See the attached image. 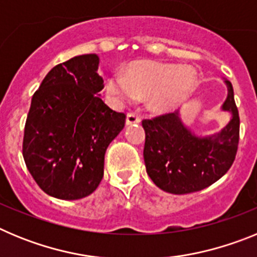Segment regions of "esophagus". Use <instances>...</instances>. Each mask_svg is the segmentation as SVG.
I'll return each mask as SVG.
<instances>
[{
	"mask_svg": "<svg viewBox=\"0 0 257 257\" xmlns=\"http://www.w3.org/2000/svg\"><path fill=\"white\" fill-rule=\"evenodd\" d=\"M140 121H142V119H140L139 114H136V113H134V112H130L128 114H127V118H126V123L127 124L139 123Z\"/></svg>",
	"mask_w": 257,
	"mask_h": 257,
	"instance_id": "1",
	"label": "esophagus"
}]
</instances>
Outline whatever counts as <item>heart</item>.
I'll return each instance as SVG.
<instances>
[{
    "instance_id": "1",
    "label": "heart",
    "mask_w": 257,
    "mask_h": 257,
    "mask_svg": "<svg viewBox=\"0 0 257 257\" xmlns=\"http://www.w3.org/2000/svg\"><path fill=\"white\" fill-rule=\"evenodd\" d=\"M196 83V72L162 61H136L127 72L115 70L106 79V92L115 104L133 103L148 96V104L157 112L176 108Z\"/></svg>"
}]
</instances>
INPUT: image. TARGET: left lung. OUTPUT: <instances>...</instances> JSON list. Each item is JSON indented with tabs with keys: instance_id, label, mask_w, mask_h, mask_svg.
Masks as SVG:
<instances>
[{
	"instance_id": "8db88e82",
	"label": "left lung",
	"mask_w": 257,
	"mask_h": 257,
	"mask_svg": "<svg viewBox=\"0 0 257 257\" xmlns=\"http://www.w3.org/2000/svg\"><path fill=\"white\" fill-rule=\"evenodd\" d=\"M222 110L231 119L217 135L197 138L184 126L179 112L143 119L144 162L157 187L172 194H187L210 187L228 172L239 142V114L229 81Z\"/></svg>"
}]
</instances>
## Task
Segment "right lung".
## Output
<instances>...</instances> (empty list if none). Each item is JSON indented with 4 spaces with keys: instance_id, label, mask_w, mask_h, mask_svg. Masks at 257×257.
Masks as SVG:
<instances>
[{
    "instance_id": "right-lung-1",
    "label": "right lung",
    "mask_w": 257,
    "mask_h": 257,
    "mask_svg": "<svg viewBox=\"0 0 257 257\" xmlns=\"http://www.w3.org/2000/svg\"><path fill=\"white\" fill-rule=\"evenodd\" d=\"M97 67L96 54L74 56L52 68L32 97L23 157L38 187L55 198H83L99 187L106 148L124 127L126 114L99 95Z\"/></svg>"
}]
</instances>
